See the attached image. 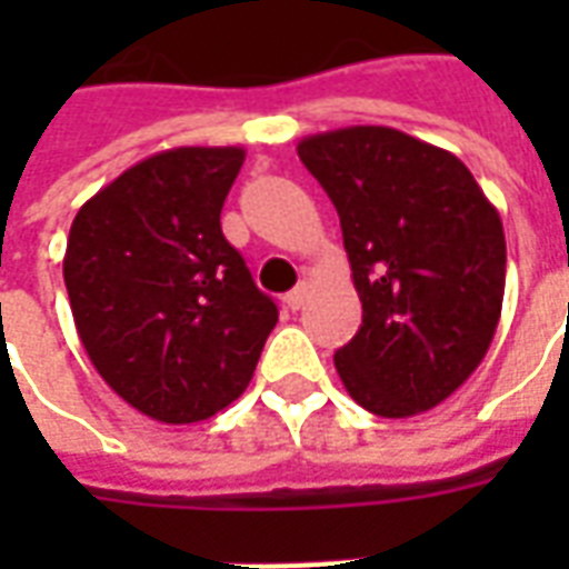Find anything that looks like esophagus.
Listing matches in <instances>:
<instances>
[{"label":"esophagus","mask_w":569,"mask_h":569,"mask_svg":"<svg viewBox=\"0 0 569 569\" xmlns=\"http://www.w3.org/2000/svg\"><path fill=\"white\" fill-rule=\"evenodd\" d=\"M305 301H308V286H296V289H292V292H286L283 298V305L289 310H298Z\"/></svg>","instance_id":"1"}]
</instances>
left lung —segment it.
I'll return each instance as SVG.
<instances>
[{"label": "left lung", "mask_w": 569, "mask_h": 569, "mask_svg": "<svg viewBox=\"0 0 569 569\" xmlns=\"http://www.w3.org/2000/svg\"><path fill=\"white\" fill-rule=\"evenodd\" d=\"M338 210L362 326L335 353L353 402L415 418L463 387L488 353L506 289L497 207L451 151L357 124L298 142Z\"/></svg>", "instance_id": "left-lung-1"}]
</instances>
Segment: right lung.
Returning <instances> with one entry per match:
<instances>
[{"label": "right lung", "instance_id": "add662e5", "mask_svg": "<svg viewBox=\"0 0 569 569\" xmlns=\"http://www.w3.org/2000/svg\"><path fill=\"white\" fill-rule=\"evenodd\" d=\"M240 146H179L133 163L72 219L69 308L93 369L140 415L198 423L252 381L277 305L222 234Z\"/></svg>", "mask_w": 569, "mask_h": 569}]
</instances>
